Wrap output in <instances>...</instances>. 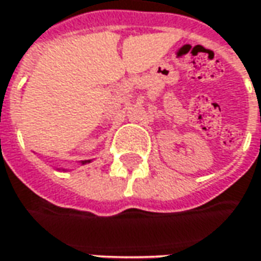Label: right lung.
<instances>
[{"instance_id": "right-lung-1", "label": "right lung", "mask_w": 261, "mask_h": 261, "mask_svg": "<svg viewBox=\"0 0 261 261\" xmlns=\"http://www.w3.org/2000/svg\"><path fill=\"white\" fill-rule=\"evenodd\" d=\"M86 162H90V161H83V162H82V164H86Z\"/></svg>"}]
</instances>
